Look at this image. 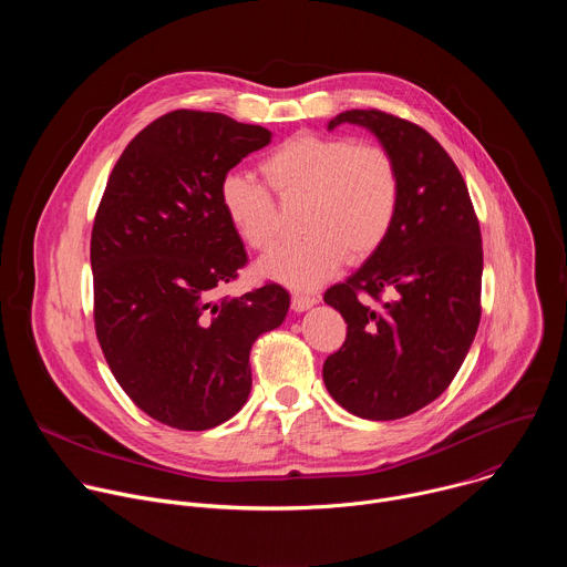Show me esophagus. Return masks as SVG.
I'll use <instances>...</instances> for the list:
<instances>
[{"mask_svg": "<svg viewBox=\"0 0 567 567\" xmlns=\"http://www.w3.org/2000/svg\"><path fill=\"white\" fill-rule=\"evenodd\" d=\"M318 302V298L316 296H309V293H293L291 296V309L293 311H307L309 307H313Z\"/></svg>", "mask_w": 567, "mask_h": 567, "instance_id": "esophagus-1", "label": "esophagus"}]
</instances>
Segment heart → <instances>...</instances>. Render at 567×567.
<instances>
[{
  "mask_svg": "<svg viewBox=\"0 0 567 567\" xmlns=\"http://www.w3.org/2000/svg\"><path fill=\"white\" fill-rule=\"evenodd\" d=\"M262 171L282 199H305L300 228L307 233L260 258L262 278L313 289L330 280L348 256L365 260L379 251L394 226L401 179L383 145L300 132L265 158ZM219 202L251 249L274 245L278 210L265 184L228 173L219 184Z\"/></svg>",
  "mask_w": 567,
  "mask_h": 567,
  "instance_id": "b5f03b06",
  "label": "heart"
}]
</instances>
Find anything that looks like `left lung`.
Wrapping results in <instances>:
<instances>
[{"label": "left lung", "instance_id": "8db88e82", "mask_svg": "<svg viewBox=\"0 0 567 567\" xmlns=\"http://www.w3.org/2000/svg\"><path fill=\"white\" fill-rule=\"evenodd\" d=\"M343 123L394 156L401 199L381 249L326 291L348 337L322 381L348 413L385 422L429 406L457 374L480 322L482 237L457 166L426 130L379 110L343 112L328 130ZM381 292L372 308L367 296Z\"/></svg>", "mask_w": 567, "mask_h": 567}]
</instances>
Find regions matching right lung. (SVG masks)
Returning a JSON list of instances; mask_svg holds the SVG:
<instances>
[{"instance_id":"1","label":"right lung","mask_w":567,"mask_h":567,"mask_svg":"<svg viewBox=\"0 0 567 567\" xmlns=\"http://www.w3.org/2000/svg\"><path fill=\"white\" fill-rule=\"evenodd\" d=\"M269 143L271 132L260 125L171 112L123 150L94 219L103 354L136 406L179 431L215 429L245 406L251 346L289 311L280 285L213 300L247 265L219 184Z\"/></svg>"}]
</instances>
